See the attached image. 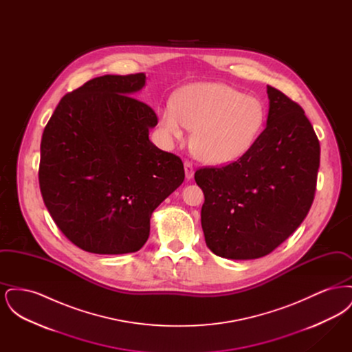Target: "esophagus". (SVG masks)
Wrapping results in <instances>:
<instances>
[{"instance_id":"34e87169","label":"esophagus","mask_w":352,"mask_h":352,"mask_svg":"<svg viewBox=\"0 0 352 352\" xmlns=\"http://www.w3.org/2000/svg\"><path fill=\"white\" fill-rule=\"evenodd\" d=\"M184 174H186L187 179H192V177H194V166L188 161L184 162Z\"/></svg>"}]
</instances>
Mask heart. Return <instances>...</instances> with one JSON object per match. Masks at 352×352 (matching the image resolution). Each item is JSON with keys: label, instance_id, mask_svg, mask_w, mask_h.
<instances>
[{"label": "heart", "instance_id": "heart-1", "mask_svg": "<svg viewBox=\"0 0 352 352\" xmlns=\"http://www.w3.org/2000/svg\"><path fill=\"white\" fill-rule=\"evenodd\" d=\"M160 122L170 140L182 141L186 129L194 131L195 155L211 165H226L251 151L265 122V107L227 84L192 83L160 111Z\"/></svg>", "mask_w": 352, "mask_h": 352}]
</instances>
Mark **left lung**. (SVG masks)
Wrapping results in <instances>:
<instances>
[{"mask_svg":"<svg viewBox=\"0 0 352 352\" xmlns=\"http://www.w3.org/2000/svg\"><path fill=\"white\" fill-rule=\"evenodd\" d=\"M267 126L251 151L197 170L207 247L224 258L267 256L306 218L317 186L319 141L301 107L268 85Z\"/></svg>","mask_w":352,"mask_h":352,"instance_id":"obj_1","label":"left lung"}]
</instances>
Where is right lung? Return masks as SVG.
Returning <instances> with one entry per match:
<instances>
[{"mask_svg":"<svg viewBox=\"0 0 352 352\" xmlns=\"http://www.w3.org/2000/svg\"><path fill=\"white\" fill-rule=\"evenodd\" d=\"M145 80V74L95 78L62 98L43 131V201L83 251L141 250L153 211L184 182L181 158L149 140L158 120L133 98Z\"/></svg>","mask_w":352,"mask_h":352,"instance_id":"1","label":"right lung"}]
</instances>
